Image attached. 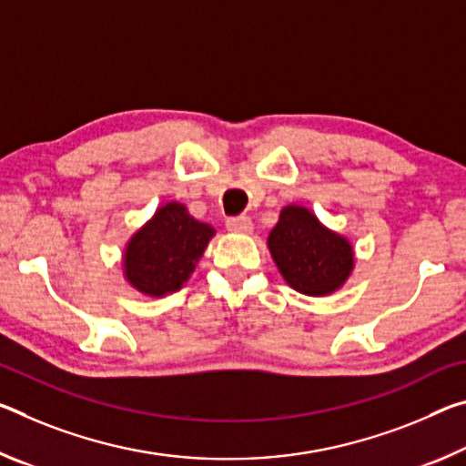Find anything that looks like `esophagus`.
<instances>
[{"mask_svg": "<svg viewBox=\"0 0 466 466\" xmlns=\"http://www.w3.org/2000/svg\"><path fill=\"white\" fill-rule=\"evenodd\" d=\"M226 228L230 232H238V234H248L253 232V221L247 216H236V218H228L226 219Z\"/></svg>", "mask_w": 466, "mask_h": 466, "instance_id": "34e87169", "label": "esophagus"}]
</instances>
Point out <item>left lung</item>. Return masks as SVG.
Returning <instances> with one entry per match:
<instances>
[{"instance_id":"left-lung-1","label":"left lung","mask_w":466,"mask_h":466,"mask_svg":"<svg viewBox=\"0 0 466 466\" xmlns=\"http://www.w3.org/2000/svg\"><path fill=\"white\" fill-rule=\"evenodd\" d=\"M268 245L286 282L309 297L338 290L352 271L349 240L323 228L305 207H284Z\"/></svg>"}]
</instances>
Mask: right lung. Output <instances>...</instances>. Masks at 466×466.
<instances>
[{
    "mask_svg": "<svg viewBox=\"0 0 466 466\" xmlns=\"http://www.w3.org/2000/svg\"><path fill=\"white\" fill-rule=\"evenodd\" d=\"M216 230L188 216L187 207L167 203L128 242L124 255L128 282L149 297L180 290Z\"/></svg>",
    "mask_w": 466,
    "mask_h": 466,
    "instance_id": "1",
    "label": "right lung"
}]
</instances>
